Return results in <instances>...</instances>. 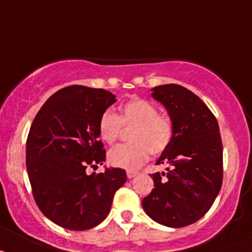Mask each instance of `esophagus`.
Returning <instances> with one entry per match:
<instances>
[{
  "label": "esophagus",
  "instance_id": "1",
  "mask_svg": "<svg viewBox=\"0 0 252 252\" xmlns=\"http://www.w3.org/2000/svg\"><path fill=\"white\" fill-rule=\"evenodd\" d=\"M126 175H127V177H128V178H133V177H136L137 175H138V172H136V171H132V170H127Z\"/></svg>",
  "mask_w": 252,
  "mask_h": 252
}]
</instances>
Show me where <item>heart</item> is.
Instances as JSON below:
<instances>
[{
	"label": "heart",
	"instance_id": "b5f03b06",
	"mask_svg": "<svg viewBox=\"0 0 252 252\" xmlns=\"http://www.w3.org/2000/svg\"><path fill=\"white\" fill-rule=\"evenodd\" d=\"M121 125L132 127L129 132L132 143L118 145L110 150L109 161L116 167L139 168L149 159L152 152H164L173 138V125L170 118L158 113L153 103L141 98H133L121 105L118 115L111 110H105L98 124L100 138L113 144L120 136Z\"/></svg>",
	"mask_w": 252,
	"mask_h": 252
}]
</instances>
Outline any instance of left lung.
Segmentation results:
<instances>
[{"label": "left lung", "instance_id": "8db88e82", "mask_svg": "<svg viewBox=\"0 0 252 252\" xmlns=\"http://www.w3.org/2000/svg\"><path fill=\"white\" fill-rule=\"evenodd\" d=\"M152 97L167 110L173 138L157 165L165 172L150 175L155 188L142 200L153 221L181 228L200 220L219 195L223 177V149L214 114L191 91L180 85L152 88Z\"/></svg>", "mask_w": 252, "mask_h": 252}]
</instances>
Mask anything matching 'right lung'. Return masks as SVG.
Listing matches in <instances>:
<instances>
[{
	"label": "right lung",
	"instance_id": "obj_1",
	"mask_svg": "<svg viewBox=\"0 0 252 252\" xmlns=\"http://www.w3.org/2000/svg\"><path fill=\"white\" fill-rule=\"evenodd\" d=\"M115 102V94L102 88L64 87L46 100L30 127L27 170L33 198L48 220L66 229L99 224L127 180L119 167L86 173L87 166L105 161L98 124Z\"/></svg>",
	"mask_w": 252,
	"mask_h": 252
}]
</instances>
